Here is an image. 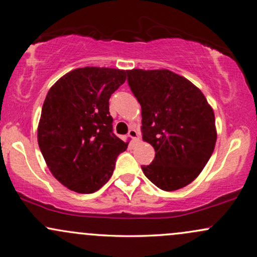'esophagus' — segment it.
<instances>
[{"instance_id": "1", "label": "esophagus", "mask_w": 257, "mask_h": 257, "mask_svg": "<svg viewBox=\"0 0 257 257\" xmlns=\"http://www.w3.org/2000/svg\"><path fill=\"white\" fill-rule=\"evenodd\" d=\"M128 136L132 137L133 141H139V133L136 132V129H134V128L130 129L128 133Z\"/></svg>"}]
</instances>
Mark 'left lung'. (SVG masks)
I'll list each match as a JSON object with an SVG mask.
<instances>
[{
  "label": "left lung",
  "instance_id": "1",
  "mask_svg": "<svg viewBox=\"0 0 257 257\" xmlns=\"http://www.w3.org/2000/svg\"><path fill=\"white\" fill-rule=\"evenodd\" d=\"M127 74L142 109L143 141L156 151L143 173L163 191L185 187L214 150V111L197 86L171 71L134 68Z\"/></svg>",
  "mask_w": 257,
  "mask_h": 257
}]
</instances>
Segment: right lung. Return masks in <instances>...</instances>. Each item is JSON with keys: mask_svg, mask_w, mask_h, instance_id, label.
<instances>
[{"mask_svg": "<svg viewBox=\"0 0 257 257\" xmlns=\"http://www.w3.org/2000/svg\"><path fill=\"white\" fill-rule=\"evenodd\" d=\"M127 71L81 67L50 88L42 108L37 139L53 177L78 193H93L113 175L128 142L113 133L109 97Z\"/></svg>", "mask_w": 257, "mask_h": 257, "instance_id": "obj_1", "label": "right lung"}]
</instances>
